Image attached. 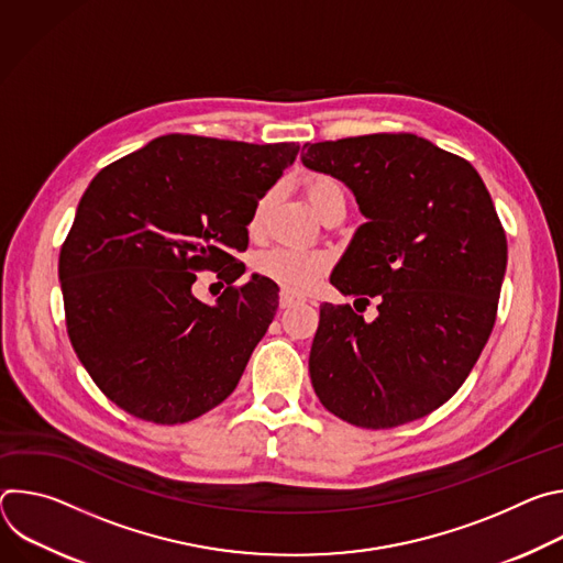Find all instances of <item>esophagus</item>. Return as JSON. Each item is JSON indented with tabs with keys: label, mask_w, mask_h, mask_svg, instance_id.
Segmentation results:
<instances>
[{
	"label": "esophagus",
	"mask_w": 563,
	"mask_h": 563,
	"mask_svg": "<svg viewBox=\"0 0 563 563\" xmlns=\"http://www.w3.org/2000/svg\"><path fill=\"white\" fill-rule=\"evenodd\" d=\"M298 302H302L300 298H296L294 294H289V291H283L280 294V298H278V305H280V309H289V307H294V305H298Z\"/></svg>",
	"instance_id": "34e87169"
}]
</instances>
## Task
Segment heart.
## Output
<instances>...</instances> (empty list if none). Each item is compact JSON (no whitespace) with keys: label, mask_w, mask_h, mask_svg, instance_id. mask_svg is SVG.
<instances>
[{"label":"heart","mask_w":563,"mask_h":563,"mask_svg":"<svg viewBox=\"0 0 563 563\" xmlns=\"http://www.w3.org/2000/svg\"><path fill=\"white\" fill-rule=\"evenodd\" d=\"M305 194H307V200H309L311 209L318 216L328 205H332L336 200H345V191H343L341 183L330 178V176H311L305 185ZM272 202H274V191L265 194L258 200V205L252 213V222H250L252 231L261 229L263 218L269 211ZM254 267L263 278L276 283L285 291L305 294V291L313 289L318 285V280L328 274L330 256L323 254V252H302V250H291V247H274V250H267V252L258 254L256 261H254Z\"/></svg>","instance_id":"1"}]
</instances>
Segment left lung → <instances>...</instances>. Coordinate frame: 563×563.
<instances>
[{
	"label": "left lung",
	"mask_w": 563,
	"mask_h": 563,
	"mask_svg": "<svg viewBox=\"0 0 563 563\" xmlns=\"http://www.w3.org/2000/svg\"><path fill=\"white\" fill-rule=\"evenodd\" d=\"M302 151V165L341 180L367 220L330 280L378 302L372 323L350 305H320L316 396L358 428L417 421L461 387L495 328L508 243L493 198L467 159L412 133Z\"/></svg>",
	"instance_id": "8db88e82"
}]
</instances>
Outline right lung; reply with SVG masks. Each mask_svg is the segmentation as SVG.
<instances>
[{"instance_id":"obj_1","label":"right lung","mask_w":563,"mask_h":563,"mask_svg":"<svg viewBox=\"0 0 563 563\" xmlns=\"http://www.w3.org/2000/svg\"><path fill=\"white\" fill-rule=\"evenodd\" d=\"M298 151L174 133L91 180L59 283L73 350L118 408L174 426L235 389L274 320L278 285L252 274L202 302L194 272H222L227 285L245 274L233 256L247 250L258 200Z\"/></svg>"}]
</instances>
